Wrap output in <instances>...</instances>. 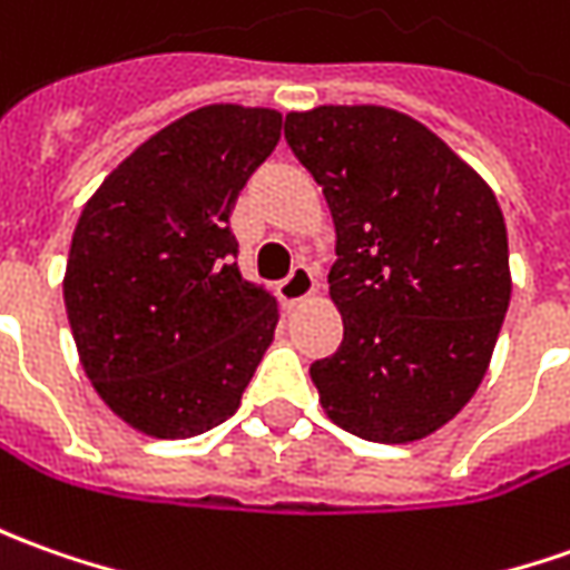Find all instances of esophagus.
Returning a JSON list of instances; mask_svg holds the SVG:
<instances>
[{
    "mask_svg": "<svg viewBox=\"0 0 570 570\" xmlns=\"http://www.w3.org/2000/svg\"><path fill=\"white\" fill-rule=\"evenodd\" d=\"M315 274H312V268H305V265H296V268L289 271V277H286L284 284L277 286V293H281V299H284V305H299V302L312 299L315 296Z\"/></svg>",
    "mask_w": 570,
    "mask_h": 570,
    "instance_id": "34e87169",
    "label": "esophagus"
}]
</instances>
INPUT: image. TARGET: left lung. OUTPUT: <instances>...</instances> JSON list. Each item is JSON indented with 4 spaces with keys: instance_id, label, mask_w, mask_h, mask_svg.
<instances>
[{
    "instance_id": "1",
    "label": "left lung",
    "mask_w": 570,
    "mask_h": 570,
    "mask_svg": "<svg viewBox=\"0 0 570 570\" xmlns=\"http://www.w3.org/2000/svg\"><path fill=\"white\" fill-rule=\"evenodd\" d=\"M286 142L336 230L343 343L312 365L324 415L371 443L424 440L478 393L509 312L497 193L396 108L289 111Z\"/></svg>"
}]
</instances>
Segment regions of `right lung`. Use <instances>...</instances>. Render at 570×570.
<instances>
[{
    "label": "right lung",
    "mask_w": 570,
    "mask_h": 570,
    "mask_svg": "<svg viewBox=\"0 0 570 570\" xmlns=\"http://www.w3.org/2000/svg\"><path fill=\"white\" fill-rule=\"evenodd\" d=\"M281 127L274 108H196L139 142L77 218L68 324L92 390L134 431L218 428L268 352L277 305L239 277L230 215Z\"/></svg>",
    "instance_id": "add662e5"
}]
</instances>
